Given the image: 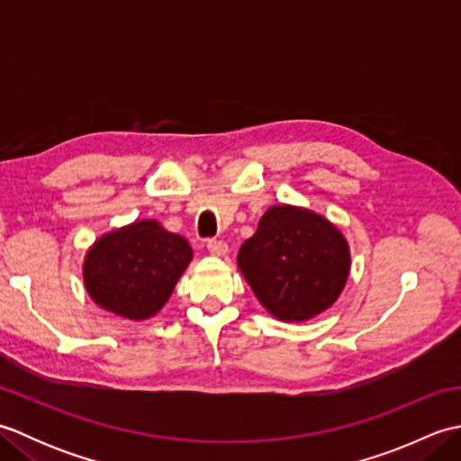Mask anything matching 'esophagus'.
<instances>
[{
	"label": "esophagus",
	"instance_id": "esophagus-1",
	"mask_svg": "<svg viewBox=\"0 0 461 461\" xmlns=\"http://www.w3.org/2000/svg\"><path fill=\"white\" fill-rule=\"evenodd\" d=\"M205 246H208V251L212 253V256H215V258H223L225 253H228V246H225L221 240H208V243H205Z\"/></svg>",
	"mask_w": 461,
	"mask_h": 461
}]
</instances>
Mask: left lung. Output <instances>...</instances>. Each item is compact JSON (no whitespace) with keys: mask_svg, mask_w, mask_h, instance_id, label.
I'll return each mask as SVG.
<instances>
[{"mask_svg":"<svg viewBox=\"0 0 461 461\" xmlns=\"http://www.w3.org/2000/svg\"><path fill=\"white\" fill-rule=\"evenodd\" d=\"M238 267L259 303L283 322H303L335 303L350 273L348 241L335 223L299 205H271L243 241Z\"/></svg>","mask_w":461,"mask_h":461,"instance_id":"obj_1","label":"left lung"}]
</instances>
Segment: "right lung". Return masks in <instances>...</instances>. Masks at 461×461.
Returning <instances> with one entry per match:
<instances>
[{
    "mask_svg": "<svg viewBox=\"0 0 461 461\" xmlns=\"http://www.w3.org/2000/svg\"><path fill=\"white\" fill-rule=\"evenodd\" d=\"M192 258L188 240L160 221H132L104 233L86 251L85 289L101 309L146 321L166 305Z\"/></svg>",
    "mask_w": 461,
    "mask_h": 461,
    "instance_id": "obj_1",
    "label": "right lung"
}]
</instances>
